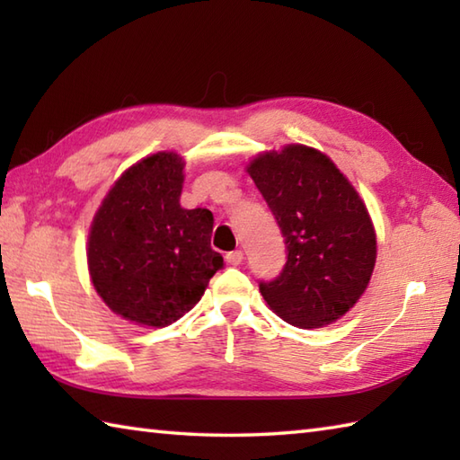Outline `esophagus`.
Here are the masks:
<instances>
[{
  "label": "esophagus",
  "mask_w": 460,
  "mask_h": 460,
  "mask_svg": "<svg viewBox=\"0 0 460 460\" xmlns=\"http://www.w3.org/2000/svg\"><path fill=\"white\" fill-rule=\"evenodd\" d=\"M225 261H227L229 265H233V267L241 265V262H243V251H231V252H227V255H225Z\"/></svg>",
  "instance_id": "esophagus-1"
}]
</instances>
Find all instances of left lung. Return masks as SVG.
I'll list each match as a JSON object with an SVG mask.
<instances>
[{
    "mask_svg": "<svg viewBox=\"0 0 460 460\" xmlns=\"http://www.w3.org/2000/svg\"><path fill=\"white\" fill-rule=\"evenodd\" d=\"M249 175L287 245V265L259 282L272 312L296 328L341 318L369 285L377 243L369 213L336 164L308 146L259 154Z\"/></svg>",
    "mask_w": 460,
    "mask_h": 460,
    "instance_id": "1",
    "label": "left lung"
}]
</instances>
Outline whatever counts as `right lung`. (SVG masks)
Here are the masks:
<instances>
[{"instance_id": "add662e5", "label": "right lung", "mask_w": 460, "mask_h": 460, "mask_svg": "<svg viewBox=\"0 0 460 460\" xmlns=\"http://www.w3.org/2000/svg\"><path fill=\"white\" fill-rule=\"evenodd\" d=\"M183 160L158 152L134 164L96 211L86 259L94 290L116 314L164 328L190 312L223 267L213 213L180 205Z\"/></svg>"}]
</instances>
